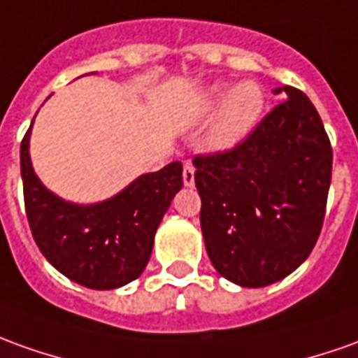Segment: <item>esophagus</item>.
Returning <instances> with one entry per match:
<instances>
[{"label": "esophagus", "mask_w": 358, "mask_h": 358, "mask_svg": "<svg viewBox=\"0 0 358 358\" xmlns=\"http://www.w3.org/2000/svg\"><path fill=\"white\" fill-rule=\"evenodd\" d=\"M183 183L185 187H193L194 185V167L191 164H185L183 167Z\"/></svg>", "instance_id": "obj_1"}]
</instances>
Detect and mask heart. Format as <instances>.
<instances>
[{"label":"heart","mask_w":358,"mask_h":358,"mask_svg":"<svg viewBox=\"0 0 358 358\" xmlns=\"http://www.w3.org/2000/svg\"><path fill=\"white\" fill-rule=\"evenodd\" d=\"M220 108L218 117L206 136V148L210 152H228L241 144L257 128L265 93L257 81H241L234 90L226 83H216L206 91L199 107V117L210 118Z\"/></svg>","instance_id":"1"}]
</instances>
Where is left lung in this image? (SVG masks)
Listing matches in <instances>:
<instances>
[{
	"label": "left lung",
	"instance_id": "8db88e82",
	"mask_svg": "<svg viewBox=\"0 0 358 358\" xmlns=\"http://www.w3.org/2000/svg\"><path fill=\"white\" fill-rule=\"evenodd\" d=\"M241 144L194 157L201 228L214 268L234 285L261 288L296 271L322 231L334 152L324 122L302 91Z\"/></svg>",
	"mask_w": 358,
	"mask_h": 358
}]
</instances>
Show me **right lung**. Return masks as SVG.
Here are the masks:
<instances>
[{
	"label": "right lung",
	"instance_id": "add662e5",
	"mask_svg": "<svg viewBox=\"0 0 358 358\" xmlns=\"http://www.w3.org/2000/svg\"><path fill=\"white\" fill-rule=\"evenodd\" d=\"M31 128L21 142V177L38 250L52 267L81 287L113 290L132 282L146 268L155 230L183 187L181 162L140 175L107 201L70 203L48 191L34 173Z\"/></svg>",
	"mask_w": 358,
	"mask_h": 358
}]
</instances>
